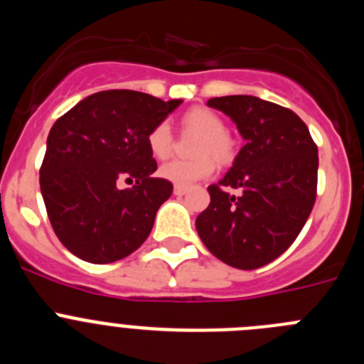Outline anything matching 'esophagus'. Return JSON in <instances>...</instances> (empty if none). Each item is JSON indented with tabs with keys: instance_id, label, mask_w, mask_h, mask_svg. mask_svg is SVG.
I'll list each match as a JSON object with an SVG mask.
<instances>
[{
	"instance_id": "34e87169",
	"label": "esophagus",
	"mask_w": 364,
	"mask_h": 364,
	"mask_svg": "<svg viewBox=\"0 0 364 364\" xmlns=\"http://www.w3.org/2000/svg\"><path fill=\"white\" fill-rule=\"evenodd\" d=\"M173 191H175L176 197H182V195H186V193L189 191V188H184V186H175V189H173Z\"/></svg>"
}]
</instances>
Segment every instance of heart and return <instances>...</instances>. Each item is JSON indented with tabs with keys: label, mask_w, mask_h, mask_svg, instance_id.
Returning a JSON list of instances; mask_svg holds the SVG:
<instances>
[{
	"label": "heart",
	"mask_w": 364,
	"mask_h": 364,
	"mask_svg": "<svg viewBox=\"0 0 364 364\" xmlns=\"http://www.w3.org/2000/svg\"><path fill=\"white\" fill-rule=\"evenodd\" d=\"M182 125L184 129L200 134L195 146V154L198 156L193 160H169L160 166L159 173L173 184L188 188L198 180L213 175L215 160L220 164L231 162L235 156V146L233 140L228 136L224 120L211 109H189L182 117ZM147 147L154 159L159 160L167 159L173 153V133L167 122H160L149 131Z\"/></svg>",
	"instance_id": "heart-1"
}]
</instances>
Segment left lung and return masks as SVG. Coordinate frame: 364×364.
Listing matches in <instances>:
<instances>
[{
    "label": "left lung",
    "instance_id": "8db88e82",
    "mask_svg": "<svg viewBox=\"0 0 364 364\" xmlns=\"http://www.w3.org/2000/svg\"><path fill=\"white\" fill-rule=\"evenodd\" d=\"M246 140L224 178L208 188L211 202L197 217L204 246L222 262L257 269L288 250L317 197L319 154L306 124L290 109L257 96L208 100ZM239 188V196L227 193Z\"/></svg>",
    "mask_w": 364,
    "mask_h": 364
}]
</instances>
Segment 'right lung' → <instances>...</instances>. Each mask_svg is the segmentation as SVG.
<instances>
[{
    "mask_svg": "<svg viewBox=\"0 0 364 364\" xmlns=\"http://www.w3.org/2000/svg\"><path fill=\"white\" fill-rule=\"evenodd\" d=\"M180 104L111 89L87 96L54 122L40 188L50 226L73 255L109 264L149 237L173 184L153 176L147 134ZM120 179L134 186L120 190Z\"/></svg>",
    "mask_w": 364,
    "mask_h": 364,
    "instance_id": "right-lung-1",
    "label": "right lung"
}]
</instances>
